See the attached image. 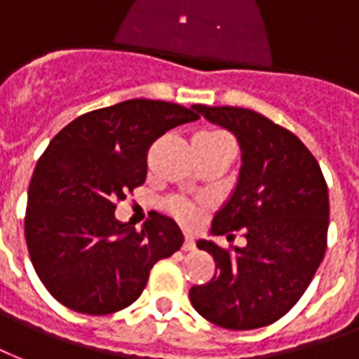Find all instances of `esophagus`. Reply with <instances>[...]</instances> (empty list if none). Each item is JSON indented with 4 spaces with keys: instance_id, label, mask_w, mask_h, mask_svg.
<instances>
[{
    "instance_id": "esophagus-1",
    "label": "esophagus",
    "mask_w": 359,
    "mask_h": 359,
    "mask_svg": "<svg viewBox=\"0 0 359 359\" xmlns=\"http://www.w3.org/2000/svg\"><path fill=\"white\" fill-rule=\"evenodd\" d=\"M182 248H183V250H195V241L189 239V237H185Z\"/></svg>"
}]
</instances>
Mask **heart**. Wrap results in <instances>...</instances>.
Masks as SVG:
<instances>
[{
  "instance_id": "1",
  "label": "heart",
  "mask_w": 359,
  "mask_h": 359,
  "mask_svg": "<svg viewBox=\"0 0 359 359\" xmlns=\"http://www.w3.org/2000/svg\"><path fill=\"white\" fill-rule=\"evenodd\" d=\"M229 140V135L224 132H218V130H212V132H203L198 133L197 137L193 140V143H201V145H212V143H222V141ZM166 208L168 212L177 219V222H182L183 226H193L195 222H197L198 214L197 208L187 203V201H183V198H170L168 203H166Z\"/></svg>"
}]
</instances>
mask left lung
I'll list each match as a JSON object with an SVG mask.
<instances>
[{"mask_svg":"<svg viewBox=\"0 0 359 359\" xmlns=\"http://www.w3.org/2000/svg\"><path fill=\"white\" fill-rule=\"evenodd\" d=\"M193 109L239 141V180L212 219L210 233L233 239L243 229L247 245L222 248L198 241L218 271L208 283L191 287V304L231 331L271 325L304 294L325 255V177L304 143L262 114L241 107Z\"/></svg>","mask_w":359,"mask_h":359,"instance_id":"left-lung-1","label":"left lung"}]
</instances>
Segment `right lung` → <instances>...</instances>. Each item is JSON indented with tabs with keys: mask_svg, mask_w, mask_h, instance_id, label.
<instances>
[{
	"mask_svg": "<svg viewBox=\"0 0 359 359\" xmlns=\"http://www.w3.org/2000/svg\"><path fill=\"white\" fill-rule=\"evenodd\" d=\"M197 118L182 104L130 99L78 116L47 145L28 187L25 235L36 273L62 306L88 316L124 310L154 264L182 248L172 218L151 214L135 231L114 210L145 182L154 141Z\"/></svg>",
	"mask_w": 359,
	"mask_h": 359,
	"instance_id": "add662e5",
	"label": "right lung"
}]
</instances>
